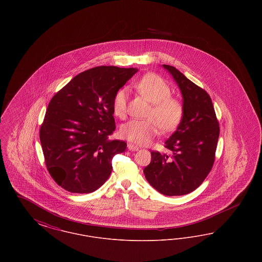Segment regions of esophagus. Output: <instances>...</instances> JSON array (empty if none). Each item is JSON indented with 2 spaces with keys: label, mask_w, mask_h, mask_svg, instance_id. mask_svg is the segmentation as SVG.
Listing matches in <instances>:
<instances>
[{
  "label": "esophagus",
  "mask_w": 262,
  "mask_h": 262,
  "mask_svg": "<svg viewBox=\"0 0 262 262\" xmlns=\"http://www.w3.org/2000/svg\"><path fill=\"white\" fill-rule=\"evenodd\" d=\"M127 148H128V150H130V151H137V150L139 149L137 146L132 144V143H128V144H127Z\"/></svg>",
  "instance_id": "esophagus-1"
}]
</instances>
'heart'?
<instances>
[{
	"label": "heart",
	"instance_id": "obj_1",
	"mask_svg": "<svg viewBox=\"0 0 262 262\" xmlns=\"http://www.w3.org/2000/svg\"><path fill=\"white\" fill-rule=\"evenodd\" d=\"M135 88L142 97L152 104L146 116L148 120L128 121L121 126L120 135L135 144L145 145L159 133V127L164 132H171L180 125L184 116V106L180 100L171 96V88L158 75L143 76ZM126 104V90L121 89L113 100L115 116L124 119Z\"/></svg>",
	"mask_w": 262,
	"mask_h": 262
}]
</instances>
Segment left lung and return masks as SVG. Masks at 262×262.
<instances>
[{
    "label": "left lung",
    "instance_id": "8db88e82",
    "mask_svg": "<svg viewBox=\"0 0 262 262\" xmlns=\"http://www.w3.org/2000/svg\"><path fill=\"white\" fill-rule=\"evenodd\" d=\"M162 66L181 90L184 116L165 141L172 156L151 151V162L143 173L150 185L164 195H184L200 187L211 171L220 128L208 93L174 67Z\"/></svg>",
    "mask_w": 262,
    "mask_h": 262
}]
</instances>
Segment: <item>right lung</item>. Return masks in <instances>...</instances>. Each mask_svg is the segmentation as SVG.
Listing matches in <instances>:
<instances>
[{
	"instance_id": "obj_1",
	"label": "right lung",
	"mask_w": 262,
	"mask_h": 262,
	"mask_svg": "<svg viewBox=\"0 0 262 262\" xmlns=\"http://www.w3.org/2000/svg\"><path fill=\"white\" fill-rule=\"evenodd\" d=\"M137 69L101 66L75 76L51 99L40 141L47 170L62 188L90 193L112 172L126 143L110 140L116 128L113 100Z\"/></svg>"
}]
</instances>
